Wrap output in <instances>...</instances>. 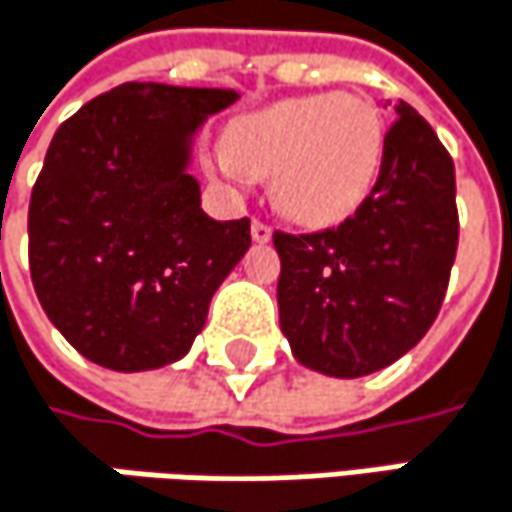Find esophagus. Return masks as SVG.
Here are the masks:
<instances>
[{
  "label": "esophagus",
  "instance_id": "1",
  "mask_svg": "<svg viewBox=\"0 0 512 512\" xmlns=\"http://www.w3.org/2000/svg\"><path fill=\"white\" fill-rule=\"evenodd\" d=\"M269 237H272V228H269L266 222L255 219V222H252V240H255V243H266Z\"/></svg>",
  "mask_w": 512,
  "mask_h": 512
}]
</instances>
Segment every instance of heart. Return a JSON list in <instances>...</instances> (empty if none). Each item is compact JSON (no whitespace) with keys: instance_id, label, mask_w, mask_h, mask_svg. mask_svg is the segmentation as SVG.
Returning <instances> with one entry per match:
<instances>
[{"instance_id":"heart-1","label":"heart","mask_w":512,"mask_h":512,"mask_svg":"<svg viewBox=\"0 0 512 512\" xmlns=\"http://www.w3.org/2000/svg\"><path fill=\"white\" fill-rule=\"evenodd\" d=\"M382 162V118L367 97L311 94L281 100L231 127L222 168L272 177L275 207L311 228L356 213Z\"/></svg>"}]
</instances>
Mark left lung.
Masks as SVG:
<instances>
[{"mask_svg":"<svg viewBox=\"0 0 512 512\" xmlns=\"http://www.w3.org/2000/svg\"><path fill=\"white\" fill-rule=\"evenodd\" d=\"M394 112L356 213L338 228L272 234L281 332L299 364L341 379L388 367L427 335L457 257L454 159L409 103Z\"/></svg>","mask_w":512,"mask_h":512,"instance_id":"obj_1","label":"left lung"}]
</instances>
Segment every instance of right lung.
Listing matches in <instances>:
<instances>
[{"mask_svg": "<svg viewBox=\"0 0 512 512\" xmlns=\"http://www.w3.org/2000/svg\"><path fill=\"white\" fill-rule=\"evenodd\" d=\"M234 100L124 82L55 130L29 201V269L52 326L88 361L136 373L186 356L249 252V219H210L186 171L198 127Z\"/></svg>", "mask_w": 512, "mask_h": 512, "instance_id": "obj_1", "label": "right lung"}]
</instances>
